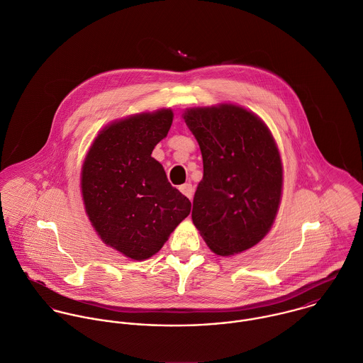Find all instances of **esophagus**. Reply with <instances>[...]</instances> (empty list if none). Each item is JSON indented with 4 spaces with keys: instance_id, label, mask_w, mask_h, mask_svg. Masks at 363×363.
<instances>
[{
    "instance_id": "34e87169",
    "label": "esophagus",
    "mask_w": 363,
    "mask_h": 363,
    "mask_svg": "<svg viewBox=\"0 0 363 363\" xmlns=\"http://www.w3.org/2000/svg\"><path fill=\"white\" fill-rule=\"evenodd\" d=\"M179 191H181L186 198H189V199L194 198V186H192V184H184V185H181V186H179Z\"/></svg>"
}]
</instances>
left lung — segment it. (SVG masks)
Listing matches in <instances>:
<instances>
[{"label":"left lung","instance_id":"8db88e82","mask_svg":"<svg viewBox=\"0 0 363 363\" xmlns=\"http://www.w3.org/2000/svg\"><path fill=\"white\" fill-rule=\"evenodd\" d=\"M182 118L203 158L192 221L215 254H240L268 234L278 215L279 148L264 121L235 104L189 108Z\"/></svg>","mask_w":363,"mask_h":363}]
</instances>
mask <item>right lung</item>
Instances as JSON below:
<instances>
[{"label": "right lung", "mask_w": 363, "mask_h": 363, "mask_svg": "<svg viewBox=\"0 0 363 363\" xmlns=\"http://www.w3.org/2000/svg\"><path fill=\"white\" fill-rule=\"evenodd\" d=\"M169 108L142 112L105 126L81 168L85 213L99 238L135 261L157 254L191 212V202L151 157L167 138Z\"/></svg>", "instance_id": "obj_1"}]
</instances>
